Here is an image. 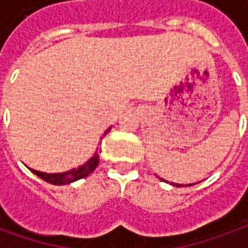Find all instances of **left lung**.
Instances as JSON below:
<instances>
[{
	"mask_svg": "<svg viewBox=\"0 0 248 248\" xmlns=\"http://www.w3.org/2000/svg\"><path fill=\"white\" fill-rule=\"evenodd\" d=\"M161 180H162V178H161ZM162 181H164V180H162ZM173 185H174V184H173ZM176 186H181V185H180V184H176ZM182 186H184V185H182ZM186 186H191V184H189V185H186Z\"/></svg>",
	"mask_w": 248,
	"mask_h": 248,
	"instance_id": "1",
	"label": "left lung"
}]
</instances>
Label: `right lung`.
Masks as SVG:
<instances>
[{
	"instance_id": "right-lung-1",
	"label": "right lung",
	"mask_w": 248,
	"mask_h": 248,
	"mask_svg": "<svg viewBox=\"0 0 248 248\" xmlns=\"http://www.w3.org/2000/svg\"><path fill=\"white\" fill-rule=\"evenodd\" d=\"M109 129L111 128H108L106 133ZM97 165H99V156H97V153H95L86 164L79 166L78 169H71V170L64 171V173H43V171L34 170V169H31V171L34 174H37L39 178H42L43 181L48 182V184H52V185H66V184H70V182H74L77 181V180L87 177L90 173H92L96 169Z\"/></svg>"
}]
</instances>
